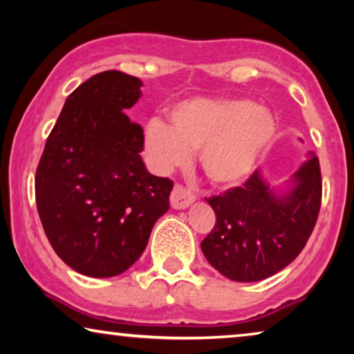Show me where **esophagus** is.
Returning <instances> with one entry per match:
<instances>
[{"mask_svg": "<svg viewBox=\"0 0 354 354\" xmlns=\"http://www.w3.org/2000/svg\"><path fill=\"white\" fill-rule=\"evenodd\" d=\"M195 201V195L185 187L176 185L171 193V206L174 209H187L188 206L193 205Z\"/></svg>", "mask_w": 354, "mask_h": 354, "instance_id": "34e87169", "label": "esophagus"}]
</instances>
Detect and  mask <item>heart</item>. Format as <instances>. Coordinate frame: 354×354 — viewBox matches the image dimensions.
<instances>
[{
    "label": "heart",
    "instance_id": "1",
    "mask_svg": "<svg viewBox=\"0 0 354 354\" xmlns=\"http://www.w3.org/2000/svg\"><path fill=\"white\" fill-rule=\"evenodd\" d=\"M275 130V115L264 106L246 100L193 98L169 111V125L149 120L145 149L161 172L185 164L190 153L198 151L207 180L234 188L253 174Z\"/></svg>",
    "mask_w": 354,
    "mask_h": 354
}]
</instances>
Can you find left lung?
I'll return each mask as SVG.
<instances>
[{
	"mask_svg": "<svg viewBox=\"0 0 354 354\" xmlns=\"http://www.w3.org/2000/svg\"><path fill=\"white\" fill-rule=\"evenodd\" d=\"M321 169L314 153L283 185L256 171L243 187L207 198L216 225L201 241L207 263L235 282H259L292 263L321 209Z\"/></svg>",
	"mask_w": 354,
	"mask_h": 354,
	"instance_id": "obj_1",
	"label": "left lung"
}]
</instances>
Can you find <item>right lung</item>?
Segmentation results:
<instances>
[{
    "instance_id": "obj_1",
    "label": "right lung",
    "mask_w": 354,
    "mask_h": 354,
    "mask_svg": "<svg viewBox=\"0 0 354 354\" xmlns=\"http://www.w3.org/2000/svg\"><path fill=\"white\" fill-rule=\"evenodd\" d=\"M142 86L119 71L77 86L37 167V209L48 240L69 268L88 277L125 272L169 209L174 183L148 172L140 156L143 130L125 114Z\"/></svg>"
}]
</instances>
